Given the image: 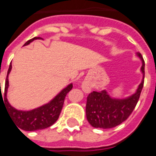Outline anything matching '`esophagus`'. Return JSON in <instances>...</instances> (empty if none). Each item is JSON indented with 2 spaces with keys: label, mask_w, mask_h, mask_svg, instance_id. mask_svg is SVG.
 I'll return each instance as SVG.
<instances>
[{
  "label": "esophagus",
  "mask_w": 156,
  "mask_h": 156,
  "mask_svg": "<svg viewBox=\"0 0 156 156\" xmlns=\"http://www.w3.org/2000/svg\"><path fill=\"white\" fill-rule=\"evenodd\" d=\"M82 89L84 92L86 93H89L91 91V86H90V83L87 80H85L82 84Z\"/></svg>",
  "instance_id": "esophagus-1"
}]
</instances>
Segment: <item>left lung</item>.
I'll return each instance as SVG.
<instances>
[{"instance_id":"8db88e82","label":"left lung","mask_w":156,"mask_h":156,"mask_svg":"<svg viewBox=\"0 0 156 156\" xmlns=\"http://www.w3.org/2000/svg\"><path fill=\"white\" fill-rule=\"evenodd\" d=\"M142 65L141 71L143 77L136 92L124 99L113 98L105 90L94 91L87 99V119L92 127L97 128H111L125 121L136 107L144 84L145 62L141 53H136Z\"/></svg>"}]
</instances>
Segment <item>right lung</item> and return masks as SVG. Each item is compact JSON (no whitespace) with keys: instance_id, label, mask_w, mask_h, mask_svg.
Here are the masks:
<instances>
[{"instance_id":"obj_1","label":"right lung","mask_w":156,"mask_h":156,"mask_svg":"<svg viewBox=\"0 0 156 156\" xmlns=\"http://www.w3.org/2000/svg\"><path fill=\"white\" fill-rule=\"evenodd\" d=\"M37 39H41L39 37H36L33 38L28 40L23 46H27ZM11 63L9 66V69L7 72L6 79H5V86L4 97L2 98V90L0 94V101L2 99L4 105H5V108L8 114L14 121L15 124H16L18 128L24 131H36L41 130L44 128H49L52 124H54L58 119L63 105L65 101V98L69 91L73 88V84L70 83L65 88L60 91L54 99H52L49 103L45 104L41 106L36 108L32 110L23 111V110H16L15 108L11 106L7 100V90L9 87V79L8 75L11 71ZM1 88V83H0Z\"/></svg>"}]
</instances>
